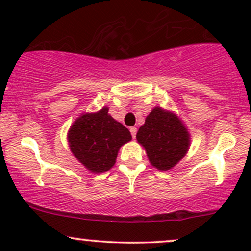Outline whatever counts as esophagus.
I'll use <instances>...</instances> for the list:
<instances>
[{
	"label": "esophagus",
	"instance_id": "obj_1",
	"mask_svg": "<svg viewBox=\"0 0 251 251\" xmlns=\"http://www.w3.org/2000/svg\"><path fill=\"white\" fill-rule=\"evenodd\" d=\"M129 132H131L132 138H135V134H137V127H129Z\"/></svg>",
	"mask_w": 251,
	"mask_h": 251
}]
</instances>
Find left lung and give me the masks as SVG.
Listing matches in <instances>:
<instances>
[{
  "mask_svg": "<svg viewBox=\"0 0 251 251\" xmlns=\"http://www.w3.org/2000/svg\"><path fill=\"white\" fill-rule=\"evenodd\" d=\"M137 142L145 149L152 166L168 171L188 153L191 135L177 114L157 106L138 129Z\"/></svg>",
  "mask_w": 251,
  "mask_h": 251,
  "instance_id": "obj_1",
  "label": "left lung"
}]
</instances>
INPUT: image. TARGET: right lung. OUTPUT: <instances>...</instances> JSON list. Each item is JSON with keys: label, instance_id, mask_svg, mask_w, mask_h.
<instances>
[{"label": "right lung", "instance_id": "1", "mask_svg": "<svg viewBox=\"0 0 251 251\" xmlns=\"http://www.w3.org/2000/svg\"><path fill=\"white\" fill-rule=\"evenodd\" d=\"M131 139L128 129L109 116L106 106L77 117L67 133L72 153L93 174L113 168L119 149Z\"/></svg>", "mask_w": 251, "mask_h": 251}]
</instances>
